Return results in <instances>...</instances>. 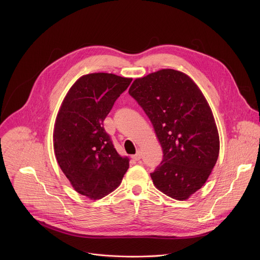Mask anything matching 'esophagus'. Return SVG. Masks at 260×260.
<instances>
[{
  "label": "esophagus",
  "instance_id": "obj_1",
  "mask_svg": "<svg viewBox=\"0 0 260 260\" xmlns=\"http://www.w3.org/2000/svg\"><path fill=\"white\" fill-rule=\"evenodd\" d=\"M132 158H133L134 160H140V159L142 158V153H141V151H140V150H138V151H137V153H136L135 155H133V156H132Z\"/></svg>",
  "mask_w": 260,
  "mask_h": 260
}]
</instances>
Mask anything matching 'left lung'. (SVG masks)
I'll return each instance as SVG.
<instances>
[{"mask_svg": "<svg viewBox=\"0 0 260 260\" xmlns=\"http://www.w3.org/2000/svg\"><path fill=\"white\" fill-rule=\"evenodd\" d=\"M128 93L154 127L164 158L150 174L155 187L178 201L202 188L219 155V135L201 89L182 72L164 69L136 79Z\"/></svg>", "mask_w": 260, "mask_h": 260, "instance_id": "1", "label": "left lung"}]
</instances>
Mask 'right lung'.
Segmentation results:
<instances>
[{
	"label": "right lung",
	"mask_w": 260,
	"mask_h": 260,
	"mask_svg": "<svg viewBox=\"0 0 260 260\" xmlns=\"http://www.w3.org/2000/svg\"><path fill=\"white\" fill-rule=\"evenodd\" d=\"M132 80L109 73L84 75L70 88L56 116V160L74 189L90 200L116 189L129 167V159L117 153L103 122Z\"/></svg>",
	"instance_id": "obj_1"
}]
</instances>
